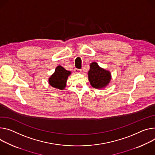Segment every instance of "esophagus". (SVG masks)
<instances>
[{"label": "esophagus", "mask_w": 155, "mask_h": 155, "mask_svg": "<svg viewBox=\"0 0 155 155\" xmlns=\"http://www.w3.org/2000/svg\"><path fill=\"white\" fill-rule=\"evenodd\" d=\"M74 71L77 74H80L81 72V69H78V68H75L74 69Z\"/></svg>", "instance_id": "obj_1"}]
</instances>
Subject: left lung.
Instances as JSON below:
<instances>
[{
    "label": "left lung",
    "mask_w": 155,
    "mask_h": 155,
    "mask_svg": "<svg viewBox=\"0 0 155 155\" xmlns=\"http://www.w3.org/2000/svg\"><path fill=\"white\" fill-rule=\"evenodd\" d=\"M90 66L88 75L91 85L96 89L105 88L111 80L110 72L100 67L95 62L91 63Z\"/></svg>",
    "instance_id": "left-lung-1"
}]
</instances>
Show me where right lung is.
<instances>
[{
	"instance_id": "1",
	"label": "right lung",
	"mask_w": 155,
	"mask_h": 155,
	"mask_svg": "<svg viewBox=\"0 0 155 155\" xmlns=\"http://www.w3.org/2000/svg\"><path fill=\"white\" fill-rule=\"evenodd\" d=\"M71 74V72L65 70L61 65L56 67L54 73L49 77V85L59 90H64L66 87V83L68 77Z\"/></svg>"
}]
</instances>
